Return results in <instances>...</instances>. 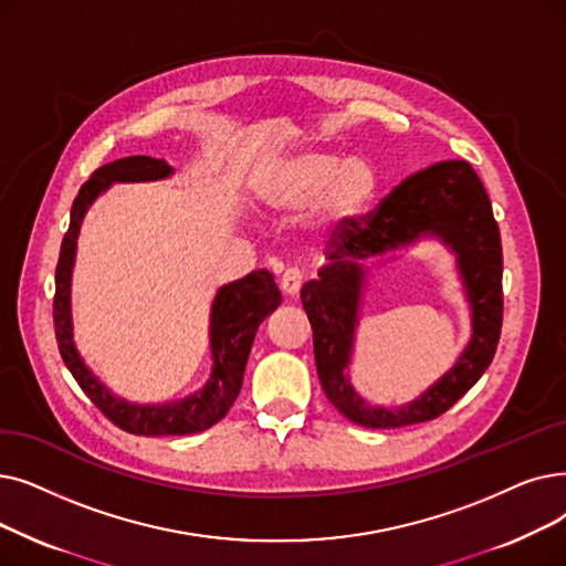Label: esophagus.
Segmentation results:
<instances>
[{
  "label": "esophagus",
  "instance_id": "esophagus-1",
  "mask_svg": "<svg viewBox=\"0 0 566 566\" xmlns=\"http://www.w3.org/2000/svg\"><path fill=\"white\" fill-rule=\"evenodd\" d=\"M303 280H305V275L301 273L298 268H289L286 273L282 275V280H280V286H282V291L286 293V296H298V291L303 286Z\"/></svg>",
  "mask_w": 566,
  "mask_h": 566
}]
</instances>
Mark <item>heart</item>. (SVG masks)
I'll list each match as a JSON object with an SVG mask.
<instances>
[{"label":"heart","instance_id":"obj_1","mask_svg":"<svg viewBox=\"0 0 566 566\" xmlns=\"http://www.w3.org/2000/svg\"><path fill=\"white\" fill-rule=\"evenodd\" d=\"M379 189L377 168L365 157L339 161L333 150H301L282 157L263 176L261 199L277 210H303L314 203V224L337 233L370 210Z\"/></svg>","mask_w":566,"mask_h":566}]
</instances>
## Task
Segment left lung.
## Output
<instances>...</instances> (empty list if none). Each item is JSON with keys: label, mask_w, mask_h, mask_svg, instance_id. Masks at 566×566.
Wrapping results in <instances>:
<instances>
[{"label": "left lung", "mask_w": 566, "mask_h": 566, "mask_svg": "<svg viewBox=\"0 0 566 566\" xmlns=\"http://www.w3.org/2000/svg\"><path fill=\"white\" fill-rule=\"evenodd\" d=\"M434 234L457 254L473 307V339L452 370L421 399L398 410L373 408L353 390V353L364 261ZM312 324L314 360L326 398L363 428L426 423L451 409L493 363L502 331V240L483 182L467 161H439L409 176L386 199L342 229L328 263L301 291Z\"/></svg>", "instance_id": "left-lung-1"}]
</instances>
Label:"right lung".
I'll return each instance as SVG.
<instances>
[{
	"mask_svg": "<svg viewBox=\"0 0 566 566\" xmlns=\"http://www.w3.org/2000/svg\"><path fill=\"white\" fill-rule=\"evenodd\" d=\"M168 176H174V168L168 166V161L145 155L125 157L96 168L71 206V222L62 240L55 270L53 322L64 365L69 367L73 379L78 381L85 396L99 407L111 423H115L119 430L143 437L193 434L222 421L240 392L244 365H248L256 328L282 303V293L268 270H254L248 277L219 289L210 314L212 375L199 392H193V396L180 402L134 405L113 396L92 375L76 344H73L71 333V270L73 261H76V240L83 217L96 196L106 191L113 182H153Z\"/></svg>",
	"mask_w": 566,
	"mask_h": 566,
	"instance_id": "1",
	"label": "right lung"
}]
</instances>
